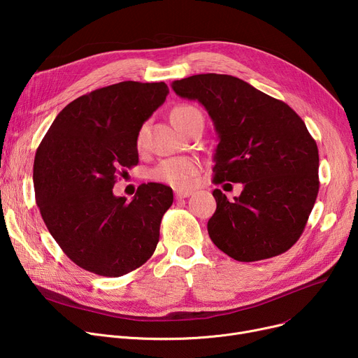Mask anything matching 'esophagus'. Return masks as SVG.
<instances>
[{
  "mask_svg": "<svg viewBox=\"0 0 358 358\" xmlns=\"http://www.w3.org/2000/svg\"><path fill=\"white\" fill-rule=\"evenodd\" d=\"M192 194H193L192 190H182V189L176 190V197L177 199H185V197H190Z\"/></svg>",
  "mask_w": 358,
  "mask_h": 358,
  "instance_id": "34e87169",
  "label": "esophagus"
}]
</instances>
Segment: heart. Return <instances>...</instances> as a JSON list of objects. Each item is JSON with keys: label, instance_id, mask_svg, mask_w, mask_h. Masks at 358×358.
I'll return each mask as SVG.
<instances>
[{"label": "heart", "instance_id": "heart-1", "mask_svg": "<svg viewBox=\"0 0 358 358\" xmlns=\"http://www.w3.org/2000/svg\"><path fill=\"white\" fill-rule=\"evenodd\" d=\"M197 116H201V113L196 107L189 104L177 106L171 111V119L176 127L187 123ZM143 142H145V126L141 127L138 131L136 146L142 148ZM197 173H199V162L194 158L180 157V158H169V159L161 161L152 169L150 177L158 182L169 184L173 187H177V189H185V187H189L193 182Z\"/></svg>", "mask_w": 358, "mask_h": 358}]
</instances>
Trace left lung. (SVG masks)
I'll return each instance as SVG.
<instances>
[{
	"label": "left lung",
	"mask_w": 358,
	"mask_h": 358,
	"mask_svg": "<svg viewBox=\"0 0 358 358\" xmlns=\"http://www.w3.org/2000/svg\"><path fill=\"white\" fill-rule=\"evenodd\" d=\"M171 87L203 104L215 123L213 182L243 184L234 201L213 192L217 206L208 231L215 245L243 262L290 250L319 192L317 146L305 122L285 101L232 75L199 73Z\"/></svg>",
	"instance_id": "left-lung-1"
}]
</instances>
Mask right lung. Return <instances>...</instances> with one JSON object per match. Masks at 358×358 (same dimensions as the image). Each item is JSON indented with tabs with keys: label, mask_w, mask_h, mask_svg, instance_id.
<instances>
[{
	"label": "right lung",
	"mask_w": 358,
	"mask_h": 358,
	"mask_svg": "<svg viewBox=\"0 0 358 358\" xmlns=\"http://www.w3.org/2000/svg\"><path fill=\"white\" fill-rule=\"evenodd\" d=\"M168 92L165 83L138 81L94 90L56 116L37 148L36 203L53 239L87 271L120 277L157 248L173 190L141 184L127 201L113 194V187L138 165V131Z\"/></svg>",
	"instance_id": "right-lung-1"
}]
</instances>
